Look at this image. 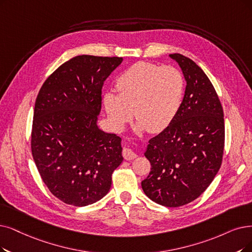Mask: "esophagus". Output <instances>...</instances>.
<instances>
[{
    "instance_id": "1",
    "label": "esophagus",
    "mask_w": 252,
    "mask_h": 252,
    "mask_svg": "<svg viewBox=\"0 0 252 252\" xmlns=\"http://www.w3.org/2000/svg\"><path fill=\"white\" fill-rule=\"evenodd\" d=\"M122 154H123V157L126 160H131V159H134L136 157V154L133 152L131 149H129V148H124Z\"/></svg>"
}]
</instances>
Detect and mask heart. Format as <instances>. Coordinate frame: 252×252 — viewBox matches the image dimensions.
Here are the masks:
<instances>
[{"label":"heart","mask_w":252,"mask_h":252,"mask_svg":"<svg viewBox=\"0 0 252 252\" xmlns=\"http://www.w3.org/2000/svg\"><path fill=\"white\" fill-rule=\"evenodd\" d=\"M116 86L119 95L107 92L103 101L117 131L131 120L133 110L140 129L161 132L173 123L182 105L184 78L172 66L135 63L118 76Z\"/></svg>","instance_id":"obj_1"}]
</instances>
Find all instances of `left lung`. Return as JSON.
<instances>
[{"label":"left lung","mask_w":252,"mask_h":252,"mask_svg":"<svg viewBox=\"0 0 252 252\" xmlns=\"http://www.w3.org/2000/svg\"><path fill=\"white\" fill-rule=\"evenodd\" d=\"M186 89L173 123L149 140L151 172L142 182L146 195L169 208L187 205L212 183L224 150L223 109L210 79L192 60L173 54Z\"/></svg>","instance_id":"1"}]
</instances>
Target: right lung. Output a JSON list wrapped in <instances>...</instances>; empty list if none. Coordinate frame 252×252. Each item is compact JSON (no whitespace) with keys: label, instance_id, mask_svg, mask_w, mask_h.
Returning <instances> with one entry per match:
<instances>
[{"label":"right lung","instance_id":"right-lung-1","mask_svg":"<svg viewBox=\"0 0 252 252\" xmlns=\"http://www.w3.org/2000/svg\"><path fill=\"white\" fill-rule=\"evenodd\" d=\"M122 61L74 57L47 77L36 98L32 155L48 190L67 205L101 199L123 161L122 139L97 126L103 83Z\"/></svg>","mask_w":252,"mask_h":252}]
</instances>
